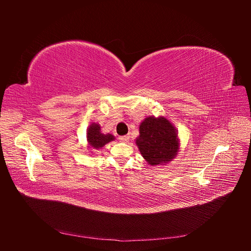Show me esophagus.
<instances>
[{"label": "esophagus", "mask_w": 251, "mask_h": 251, "mask_svg": "<svg viewBox=\"0 0 251 251\" xmlns=\"http://www.w3.org/2000/svg\"><path fill=\"white\" fill-rule=\"evenodd\" d=\"M119 140H120V141H124V142H126V141L130 140V136H128V135L121 136V137L119 138Z\"/></svg>", "instance_id": "1"}]
</instances>
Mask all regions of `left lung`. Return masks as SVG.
Segmentation results:
<instances>
[{
    "instance_id": "1",
    "label": "left lung",
    "mask_w": 251,
    "mask_h": 251,
    "mask_svg": "<svg viewBox=\"0 0 251 251\" xmlns=\"http://www.w3.org/2000/svg\"><path fill=\"white\" fill-rule=\"evenodd\" d=\"M135 142L151 166L169 164L179 154L181 146L176 126L165 116L144 118Z\"/></svg>"
}]
</instances>
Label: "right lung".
Returning <instances> with one entry per match:
<instances>
[{"mask_svg":"<svg viewBox=\"0 0 251 251\" xmlns=\"http://www.w3.org/2000/svg\"><path fill=\"white\" fill-rule=\"evenodd\" d=\"M115 140V136L108 133L103 134L101 132V126L97 123H91L87 128V149L90 150L89 153L93 154L92 150H100L105 144Z\"/></svg>","mask_w":251,"mask_h":251,"instance_id":"obj_1","label":"right lung"}]
</instances>
